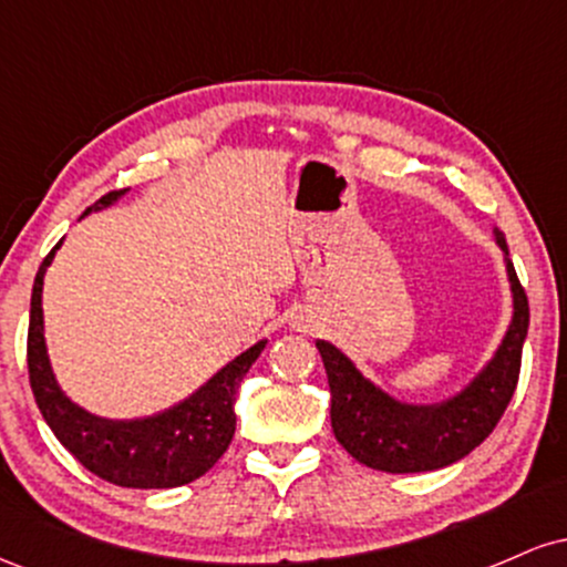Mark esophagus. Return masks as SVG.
Here are the masks:
<instances>
[{
	"label": "esophagus",
	"instance_id": "34e87169",
	"mask_svg": "<svg viewBox=\"0 0 567 567\" xmlns=\"http://www.w3.org/2000/svg\"><path fill=\"white\" fill-rule=\"evenodd\" d=\"M298 330H306V328H303V324H298Z\"/></svg>",
	"mask_w": 567,
	"mask_h": 567
}]
</instances>
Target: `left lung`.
Returning <instances> with one entry per match:
<instances>
[{
  "mask_svg": "<svg viewBox=\"0 0 567 567\" xmlns=\"http://www.w3.org/2000/svg\"><path fill=\"white\" fill-rule=\"evenodd\" d=\"M512 285V322L491 362L458 394L432 405L394 400L368 381L333 343L317 341L330 383V424L336 440L370 470L389 474L434 472L470 455L509 405L528 336V296L509 261L504 234L496 231Z\"/></svg>",
  "mask_w": 567,
  "mask_h": 567,
  "instance_id": "1",
  "label": "left lung"
}]
</instances>
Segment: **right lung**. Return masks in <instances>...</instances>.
Segmentation results:
<instances>
[{"label":"right lung","instance_id":"right-lung-1","mask_svg":"<svg viewBox=\"0 0 567 567\" xmlns=\"http://www.w3.org/2000/svg\"><path fill=\"white\" fill-rule=\"evenodd\" d=\"M109 192L84 216L101 207L114 205L125 194ZM63 243V239H61ZM58 243L39 266L34 290H31V320H29V381L31 392L42 419L53 429L61 445L76 461L97 474L101 480L122 487H178L192 483L216 466V461L226 453L237 429L234 400L245 373L258 360L266 341L234 357L226 368H220L210 381L178 405L162 410L157 415L133 421H112L71 402L63 389L58 386L53 368H50L48 343H44V317H42V285L44 271L53 264Z\"/></svg>","mask_w":567,"mask_h":567}]
</instances>
